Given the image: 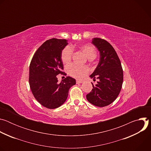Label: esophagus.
<instances>
[{
	"label": "esophagus",
	"mask_w": 151,
	"mask_h": 151,
	"mask_svg": "<svg viewBox=\"0 0 151 151\" xmlns=\"http://www.w3.org/2000/svg\"><path fill=\"white\" fill-rule=\"evenodd\" d=\"M83 82V81L82 80H76V83H81Z\"/></svg>",
	"instance_id": "esophagus-1"
}]
</instances>
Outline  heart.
I'll return each mask as SVG.
<instances>
[{
    "label": "heart",
    "instance_id": "b5f03b06",
    "mask_svg": "<svg viewBox=\"0 0 151 151\" xmlns=\"http://www.w3.org/2000/svg\"><path fill=\"white\" fill-rule=\"evenodd\" d=\"M82 50L84 52L86 56L90 60H93L96 57V50L95 47L90 44L83 45L81 47ZM73 54V49L68 46L64 48L62 51L61 58L62 61L67 64L71 60ZM69 73L73 77L78 79H82L87 75L89 72V69L87 66H80L72 64L68 68Z\"/></svg>",
    "mask_w": 151,
    "mask_h": 151
}]
</instances>
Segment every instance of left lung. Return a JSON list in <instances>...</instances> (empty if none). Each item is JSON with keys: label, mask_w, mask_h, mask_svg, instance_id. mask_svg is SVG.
<instances>
[{"label": "left lung", "mask_w": 151, "mask_h": 151, "mask_svg": "<svg viewBox=\"0 0 151 151\" xmlns=\"http://www.w3.org/2000/svg\"><path fill=\"white\" fill-rule=\"evenodd\" d=\"M91 42L99 51L100 60L90 77L99 81L94 85L91 83L93 88L86 97L93 105L104 107L118 96L123 82V70L115 50L108 42L96 37Z\"/></svg>", "instance_id": "left-lung-1"}]
</instances>
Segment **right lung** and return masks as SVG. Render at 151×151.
I'll list each match as a JSON object with an SVG mask.
<instances>
[{
    "label": "right lung",
    "mask_w": 151,
    "mask_h": 151,
    "mask_svg": "<svg viewBox=\"0 0 151 151\" xmlns=\"http://www.w3.org/2000/svg\"><path fill=\"white\" fill-rule=\"evenodd\" d=\"M68 40L52 38L45 41L35 53L29 67V84L36 100L48 109H55L66 101L69 90L76 84L70 76L58 82V74L66 75L61 58Z\"/></svg>",
    "instance_id": "right-lung-1"
}]
</instances>
